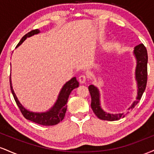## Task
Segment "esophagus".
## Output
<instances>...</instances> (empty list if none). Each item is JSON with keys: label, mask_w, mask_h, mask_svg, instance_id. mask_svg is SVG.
<instances>
[{"label": "esophagus", "mask_w": 154, "mask_h": 154, "mask_svg": "<svg viewBox=\"0 0 154 154\" xmlns=\"http://www.w3.org/2000/svg\"><path fill=\"white\" fill-rule=\"evenodd\" d=\"M78 79H79V82L80 83H85L86 82V80H87V77H86V76L85 75H81L79 77Z\"/></svg>", "instance_id": "obj_1"}]
</instances>
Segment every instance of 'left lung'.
Returning <instances> with one entry per match:
<instances>
[{
  "label": "left lung",
  "instance_id": "obj_1",
  "mask_svg": "<svg viewBox=\"0 0 154 154\" xmlns=\"http://www.w3.org/2000/svg\"><path fill=\"white\" fill-rule=\"evenodd\" d=\"M134 54L137 59V66H136V79L137 81V87H138V93H137V100L134 101L132 106L128 109H132L138 103L139 100H140L141 97L143 94L146 88L148 79V54L147 50L143 44H140L135 48L134 50ZM90 94L91 96V108L93 109L94 114L98 116V118L102 120H107V121H116L120 119L121 117H124V113L122 114H108L105 111L102 110L100 106V96L99 92L95 86L90 85L88 87Z\"/></svg>",
  "mask_w": 154,
  "mask_h": 154
}]
</instances>
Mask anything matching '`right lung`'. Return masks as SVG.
Here are the masks:
<instances>
[{"instance_id":"obj_1","label":"right lung","mask_w":154,"mask_h":154,"mask_svg":"<svg viewBox=\"0 0 154 154\" xmlns=\"http://www.w3.org/2000/svg\"><path fill=\"white\" fill-rule=\"evenodd\" d=\"M39 32H40V30L36 29H32V30L26 33L25 35L22 37V38L21 39V40L19 41L18 45H17V47L20 45L26 40V38L32 36L35 34H38ZM9 80L11 91L12 94H13L14 98L16 103H17L19 110L22 112L24 117L26 119L29 120V121L39 124V125H44V126H53V125H57L60 122L62 121L63 118H64L65 114H66L67 108L66 103L69 98V95L71 93L72 91H73V89H75V88L79 86V82L76 79V77H73V78L70 79L69 82H67L63 85V87L62 88L59 95L57 101L56 102L54 106L51 108V109L45 113H34L26 110L21 105V103H19L18 99H17V96H16L14 92L13 91V88H12L11 77Z\"/></svg>"}]
</instances>
